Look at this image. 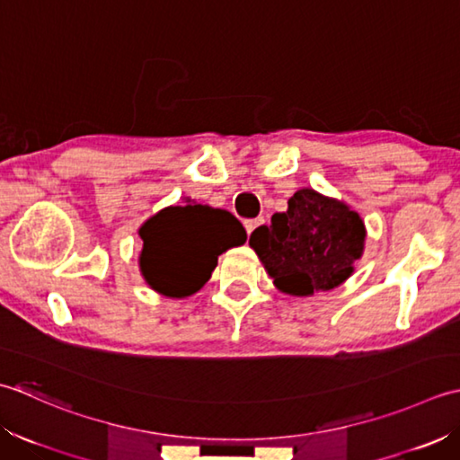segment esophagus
Masks as SVG:
<instances>
[{
	"mask_svg": "<svg viewBox=\"0 0 460 460\" xmlns=\"http://www.w3.org/2000/svg\"><path fill=\"white\" fill-rule=\"evenodd\" d=\"M261 222H264V220H261V218H254V220H243V228H246V232H248V234H252V232H254V230L260 226Z\"/></svg>",
	"mask_w": 460,
	"mask_h": 460,
	"instance_id": "obj_1",
	"label": "esophagus"
}]
</instances>
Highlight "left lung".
Listing matches in <instances>:
<instances>
[{
    "label": "left lung",
    "instance_id": "8db88e82",
    "mask_svg": "<svg viewBox=\"0 0 460 460\" xmlns=\"http://www.w3.org/2000/svg\"><path fill=\"white\" fill-rule=\"evenodd\" d=\"M365 234L361 217L348 204L302 189L288 200L286 212L271 217L270 226L250 234V246L279 292L314 296L353 274Z\"/></svg>",
    "mask_w": 460,
    "mask_h": 460
}]
</instances>
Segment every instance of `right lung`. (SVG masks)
I'll list each match as a JSON object with an SVG mask.
<instances>
[{"mask_svg": "<svg viewBox=\"0 0 460 460\" xmlns=\"http://www.w3.org/2000/svg\"><path fill=\"white\" fill-rule=\"evenodd\" d=\"M140 238L145 282L166 297H189L208 282L222 252L246 242V230L228 210L189 200L148 218Z\"/></svg>", "mask_w": 460, "mask_h": 460, "instance_id": "obj_1", "label": "right lung"}]
</instances>
